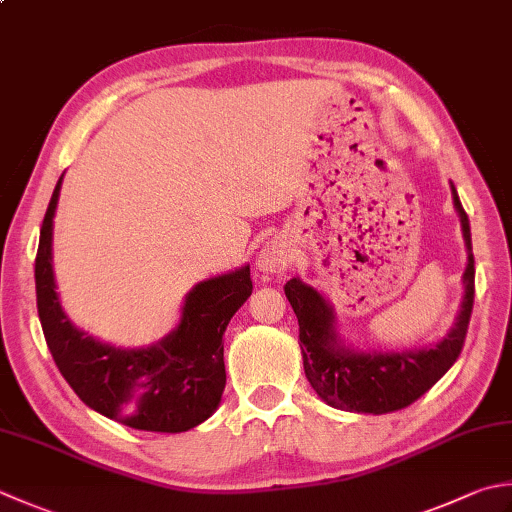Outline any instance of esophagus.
Returning a JSON list of instances; mask_svg holds the SVG:
<instances>
[{"label": "esophagus", "mask_w": 512, "mask_h": 512, "mask_svg": "<svg viewBox=\"0 0 512 512\" xmlns=\"http://www.w3.org/2000/svg\"><path fill=\"white\" fill-rule=\"evenodd\" d=\"M293 262V253H290V246L284 242V239H270L259 250V255L255 259L257 268L262 270L266 275H279Z\"/></svg>", "instance_id": "1"}]
</instances>
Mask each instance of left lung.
<instances>
[{
    "label": "left lung",
    "instance_id": "1",
    "mask_svg": "<svg viewBox=\"0 0 512 512\" xmlns=\"http://www.w3.org/2000/svg\"><path fill=\"white\" fill-rule=\"evenodd\" d=\"M453 204L462 222L468 253L464 297L453 328L437 344L413 350H359L348 346L337 330L335 308L317 288L299 277L286 282L284 293L299 322V348L304 373L319 399L350 413L384 415L410 406L446 375L462 353L475 299V259L470 224L457 190L450 182Z\"/></svg>",
    "mask_w": 512,
    "mask_h": 512
}]
</instances>
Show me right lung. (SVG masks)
Wrapping results in <instances>:
<instances>
[{
    "mask_svg": "<svg viewBox=\"0 0 512 512\" xmlns=\"http://www.w3.org/2000/svg\"><path fill=\"white\" fill-rule=\"evenodd\" d=\"M62 179L46 210L35 259L37 313L50 355L82 402L148 433H184L215 413L226 386V326L253 293L250 266L204 279L184 297L179 324L142 348L106 344L77 328L57 295L53 219Z\"/></svg>",
    "mask_w": 512,
    "mask_h": 512,
    "instance_id": "1",
    "label": "right lung"
}]
</instances>
